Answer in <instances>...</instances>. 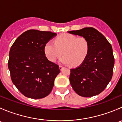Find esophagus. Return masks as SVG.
<instances>
[{"instance_id": "esophagus-1", "label": "esophagus", "mask_w": 122, "mask_h": 122, "mask_svg": "<svg viewBox=\"0 0 122 122\" xmlns=\"http://www.w3.org/2000/svg\"><path fill=\"white\" fill-rule=\"evenodd\" d=\"M59 68H60V70L61 71V70L64 68V67H62V66H59Z\"/></svg>"}]
</instances>
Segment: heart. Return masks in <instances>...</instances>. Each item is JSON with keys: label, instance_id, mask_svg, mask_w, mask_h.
<instances>
[{"label": "heart", "instance_id": "obj_1", "mask_svg": "<svg viewBox=\"0 0 122 122\" xmlns=\"http://www.w3.org/2000/svg\"><path fill=\"white\" fill-rule=\"evenodd\" d=\"M89 47L88 41L84 37L64 34L59 35L55 42H47L44 46V53L51 62H55L63 54L64 55L60 60L61 64L78 66L87 58Z\"/></svg>", "mask_w": 122, "mask_h": 122}]
</instances>
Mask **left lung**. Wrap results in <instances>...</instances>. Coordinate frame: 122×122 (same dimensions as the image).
I'll return each instance as SVG.
<instances>
[{"instance_id": "8db88e82", "label": "left lung", "mask_w": 122, "mask_h": 122, "mask_svg": "<svg viewBox=\"0 0 122 122\" xmlns=\"http://www.w3.org/2000/svg\"><path fill=\"white\" fill-rule=\"evenodd\" d=\"M68 32L86 38L90 46L84 62L78 67L70 69V84L80 96L90 97L98 95L112 78L114 58L111 44L92 27Z\"/></svg>"}]
</instances>
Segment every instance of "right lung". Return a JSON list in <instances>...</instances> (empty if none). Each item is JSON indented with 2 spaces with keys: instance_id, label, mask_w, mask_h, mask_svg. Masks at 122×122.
I'll return each mask as SVG.
<instances>
[{
  "instance_id": "add662e5",
  "label": "right lung",
  "mask_w": 122,
  "mask_h": 122,
  "mask_svg": "<svg viewBox=\"0 0 122 122\" xmlns=\"http://www.w3.org/2000/svg\"><path fill=\"white\" fill-rule=\"evenodd\" d=\"M56 34L30 29L23 32L12 45L8 68L13 84L28 98L47 96L60 73L59 66L49 61L44 46Z\"/></svg>"
}]
</instances>
